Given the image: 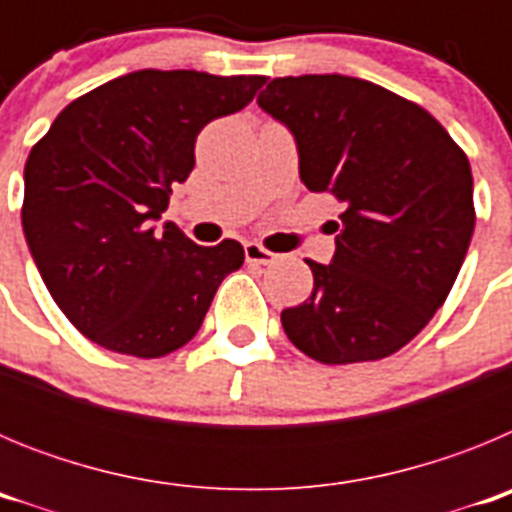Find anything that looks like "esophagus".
<instances>
[{
  "instance_id": "obj_1",
  "label": "esophagus",
  "mask_w": 512,
  "mask_h": 512,
  "mask_svg": "<svg viewBox=\"0 0 512 512\" xmlns=\"http://www.w3.org/2000/svg\"><path fill=\"white\" fill-rule=\"evenodd\" d=\"M243 251H246L248 264H264L266 266V264H274V261H277V253L266 251L261 243H246V248H243Z\"/></svg>"
}]
</instances>
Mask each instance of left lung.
<instances>
[{"label":"left lung","mask_w":512,"mask_h":512,"mask_svg":"<svg viewBox=\"0 0 512 512\" xmlns=\"http://www.w3.org/2000/svg\"><path fill=\"white\" fill-rule=\"evenodd\" d=\"M259 107L295 135L305 187L343 202L333 261H307L312 295L282 312L284 333L320 364L392 356L446 302L467 256V153L420 104L354 76H282Z\"/></svg>","instance_id":"1"}]
</instances>
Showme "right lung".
I'll return each mask as SVG.
<instances>
[{"instance_id":"obj_1","label":"right lung","mask_w":512,"mask_h":512,"mask_svg":"<svg viewBox=\"0 0 512 512\" xmlns=\"http://www.w3.org/2000/svg\"><path fill=\"white\" fill-rule=\"evenodd\" d=\"M266 76L143 69L63 107L25 164L22 230L63 315L97 346L158 359L194 338L238 241L197 246L174 223L207 122L243 110Z\"/></svg>"}]
</instances>
